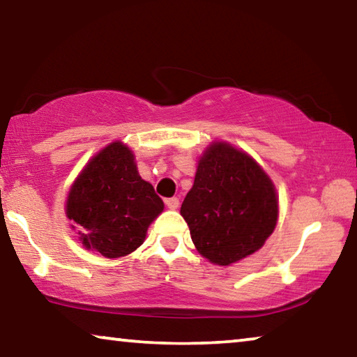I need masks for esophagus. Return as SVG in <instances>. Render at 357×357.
<instances>
[{"label": "esophagus", "mask_w": 357, "mask_h": 357, "mask_svg": "<svg viewBox=\"0 0 357 357\" xmlns=\"http://www.w3.org/2000/svg\"><path fill=\"white\" fill-rule=\"evenodd\" d=\"M165 204H167L168 209H178V208H179V198H176V197L167 198Z\"/></svg>", "instance_id": "34e87169"}]
</instances>
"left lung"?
Listing matches in <instances>:
<instances>
[{"mask_svg":"<svg viewBox=\"0 0 357 357\" xmlns=\"http://www.w3.org/2000/svg\"><path fill=\"white\" fill-rule=\"evenodd\" d=\"M181 215L200 255L228 266L263 247L279 217V198L268 174L229 143L214 142L198 160Z\"/></svg>","mask_w":357,"mask_h":357,"instance_id":"1","label":"left lung"}]
</instances>
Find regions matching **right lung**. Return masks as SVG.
<instances>
[{"instance_id": "1", "label": "right lung", "mask_w": 357, "mask_h": 357, "mask_svg": "<svg viewBox=\"0 0 357 357\" xmlns=\"http://www.w3.org/2000/svg\"><path fill=\"white\" fill-rule=\"evenodd\" d=\"M162 211L164 202L142 179L134 153L121 142L110 143L84 165L66 202V215L82 244L105 258L137 250Z\"/></svg>"}]
</instances>
